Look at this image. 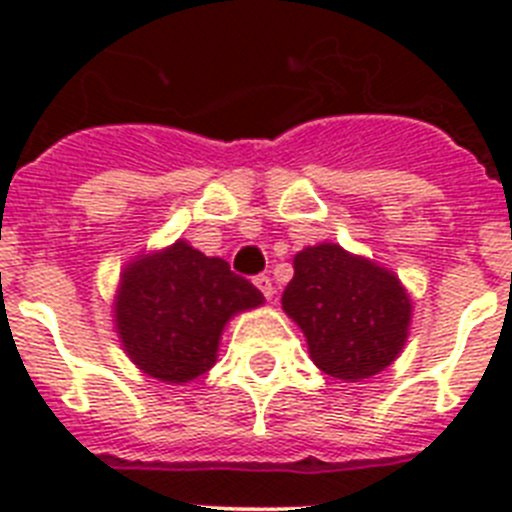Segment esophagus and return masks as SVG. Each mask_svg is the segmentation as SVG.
I'll return each mask as SVG.
<instances>
[{"label":"esophagus","instance_id":"obj_1","mask_svg":"<svg viewBox=\"0 0 512 512\" xmlns=\"http://www.w3.org/2000/svg\"><path fill=\"white\" fill-rule=\"evenodd\" d=\"M253 284H256V289H259L266 300H271V295H274V287H271V279L266 277V274H259V277L253 279Z\"/></svg>","mask_w":512,"mask_h":512}]
</instances>
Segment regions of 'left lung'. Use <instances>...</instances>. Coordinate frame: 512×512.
<instances>
[{
  "label": "left lung",
  "mask_w": 512,
  "mask_h": 512,
  "mask_svg": "<svg viewBox=\"0 0 512 512\" xmlns=\"http://www.w3.org/2000/svg\"><path fill=\"white\" fill-rule=\"evenodd\" d=\"M292 266L282 310L302 330L320 372L364 382L402 354L413 300L395 271L338 243L302 248Z\"/></svg>",
  "instance_id": "obj_1"
}]
</instances>
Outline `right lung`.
<instances>
[{"instance_id":"add662e5","label":"right lung","mask_w":512,"mask_h":512,"mask_svg":"<svg viewBox=\"0 0 512 512\" xmlns=\"http://www.w3.org/2000/svg\"><path fill=\"white\" fill-rule=\"evenodd\" d=\"M264 305L228 261L205 256L187 241L138 253L120 271L112 318L122 351L146 377L187 384L210 372L225 325Z\"/></svg>"}]
</instances>
